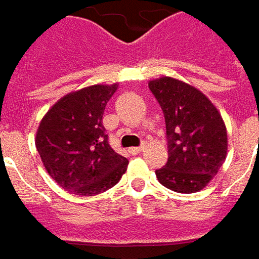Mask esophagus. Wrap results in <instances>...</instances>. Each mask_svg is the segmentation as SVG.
Instances as JSON below:
<instances>
[{
    "instance_id": "34e87169",
    "label": "esophagus",
    "mask_w": 259,
    "mask_h": 259,
    "mask_svg": "<svg viewBox=\"0 0 259 259\" xmlns=\"http://www.w3.org/2000/svg\"><path fill=\"white\" fill-rule=\"evenodd\" d=\"M145 145H141V147H134V148H130V153L131 154H140V153H143L144 151Z\"/></svg>"
}]
</instances>
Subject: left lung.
Listing matches in <instances>:
<instances>
[{
	"instance_id": "1",
	"label": "left lung",
	"mask_w": 259,
	"mask_h": 259,
	"mask_svg": "<svg viewBox=\"0 0 259 259\" xmlns=\"http://www.w3.org/2000/svg\"><path fill=\"white\" fill-rule=\"evenodd\" d=\"M164 114L168 158L155 170L158 182L177 193L202 190L224 164L228 134L214 105L199 89L173 77L150 80Z\"/></svg>"
}]
</instances>
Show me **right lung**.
Instances as JSON below:
<instances>
[{
    "instance_id": "right-lung-1",
    "label": "right lung",
    "mask_w": 259,
    "mask_h": 259,
    "mask_svg": "<svg viewBox=\"0 0 259 259\" xmlns=\"http://www.w3.org/2000/svg\"><path fill=\"white\" fill-rule=\"evenodd\" d=\"M118 85H94L63 96L45 115L35 147L47 173L65 190L94 196L114 187L128 160L115 153L102 124Z\"/></svg>"
}]
</instances>
